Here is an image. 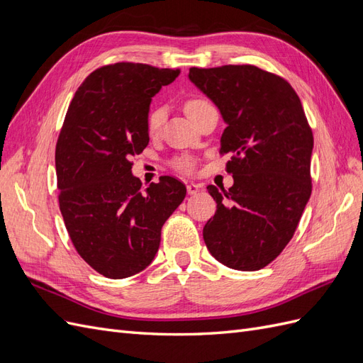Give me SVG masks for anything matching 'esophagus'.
Here are the masks:
<instances>
[{
  "label": "esophagus",
  "mask_w": 363,
  "mask_h": 363,
  "mask_svg": "<svg viewBox=\"0 0 363 363\" xmlns=\"http://www.w3.org/2000/svg\"><path fill=\"white\" fill-rule=\"evenodd\" d=\"M186 191H188L189 195H195V194H199L200 186L195 184V183H189L188 186H186Z\"/></svg>",
  "instance_id": "obj_1"
}]
</instances>
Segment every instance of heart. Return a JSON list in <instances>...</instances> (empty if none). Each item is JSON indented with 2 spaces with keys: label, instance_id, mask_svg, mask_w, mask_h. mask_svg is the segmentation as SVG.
<instances>
[{
  "label": "heart",
  "instance_id": "obj_1",
  "mask_svg": "<svg viewBox=\"0 0 363 363\" xmlns=\"http://www.w3.org/2000/svg\"><path fill=\"white\" fill-rule=\"evenodd\" d=\"M212 106V103L207 100V98L201 96V95H194L189 96L188 100L184 101V111L186 113L189 115V118H192L194 121H196L206 108H208ZM164 116H167V108H164L162 104H155L150 107V111L145 116V127L148 135H156L159 133V130L163 125ZM172 164L175 168L182 172H191L194 169V160L191 156H177L172 160Z\"/></svg>",
  "mask_w": 363,
  "mask_h": 363
}]
</instances>
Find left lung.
Wrapping results in <instances>:
<instances>
[{
    "label": "left lung",
    "mask_w": 363,
    "mask_h": 363,
    "mask_svg": "<svg viewBox=\"0 0 363 363\" xmlns=\"http://www.w3.org/2000/svg\"><path fill=\"white\" fill-rule=\"evenodd\" d=\"M189 79L218 106L227 127L219 155L235 184L219 191L203 228L212 256L225 267L257 271L289 244L312 194V128L294 87L255 65L189 69Z\"/></svg>",
    "instance_id": "obj_1"
}]
</instances>
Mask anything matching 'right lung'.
<instances>
[{
    "label": "right lung",
    "mask_w": 363,
    "mask_h": 363,
    "mask_svg": "<svg viewBox=\"0 0 363 363\" xmlns=\"http://www.w3.org/2000/svg\"><path fill=\"white\" fill-rule=\"evenodd\" d=\"M180 69L147 63L104 65L86 77L69 103L56 144L59 207L77 252L107 279L145 269L164 221L186 195L171 175L148 188L131 157L148 145L151 96Z\"/></svg>",
    "instance_id": "obj_1"
}]
</instances>
